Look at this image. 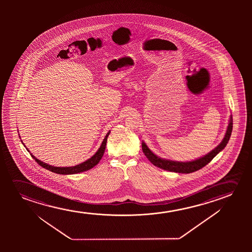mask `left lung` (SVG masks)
<instances>
[{"mask_svg": "<svg viewBox=\"0 0 252 252\" xmlns=\"http://www.w3.org/2000/svg\"><path fill=\"white\" fill-rule=\"evenodd\" d=\"M231 131H232V116L231 115L229 123H228L227 129H226L224 138L220 142V144L206 155L200 157L199 158L194 159L193 161L179 162V161H172L169 159L162 158L154 154L144 141H142V150L149 161L160 169L171 171V172L189 174V173L194 172V171L203 168L204 166L207 165L208 162L212 161V159L214 158L215 156L219 154L222 150H224L230 139Z\"/></svg>", "mask_w": 252, "mask_h": 252, "instance_id": "8db88e82", "label": "left lung"}]
</instances>
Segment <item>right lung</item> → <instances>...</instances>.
Masks as SVG:
<instances>
[{
  "instance_id": "right-lung-1",
  "label": "right lung",
  "mask_w": 252,
  "mask_h": 252,
  "mask_svg": "<svg viewBox=\"0 0 252 252\" xmlns=\"http://www.w3.org/2000/svg\"><path fill=\"white\" fill-rule=\"evenodd\" d=\"M110 133V131H108L105 138H104L103 141L100 145V148L97 150V152L94 153V155L92 156L90 158L86 160L85 162L79 163L76 166H71V167H56V166L50 165L47 164L45 162H42L40 160H38V158H36L32 154L30 151L28 150L26 145H24V143L21 140L22 145H24L26 149L28 150V152H30L32 158L35 159V161L38 162L39 165L42 166L43 168L48 169L52 172L57 173V174H60V175H73V174H77V173L84 172L87 171L89 169H92L93 167L97 165L98 162H100V159L103 157L104 152H105V149H106V145H107V137ZM21 138V137H20Z\"/></svg>"
}]
</instances>
